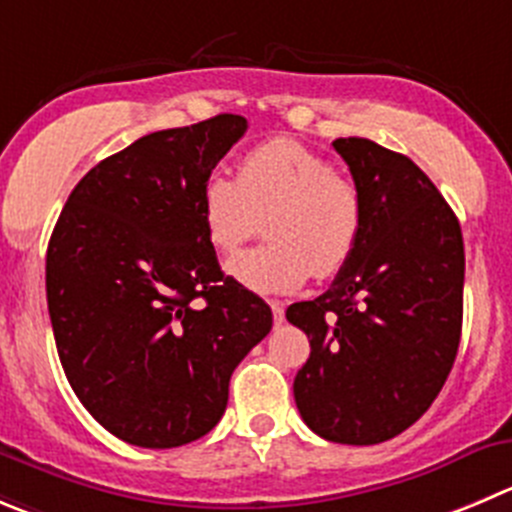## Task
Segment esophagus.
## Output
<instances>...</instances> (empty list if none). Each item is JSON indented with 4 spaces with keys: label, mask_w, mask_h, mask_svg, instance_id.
<instances>
[{
    "label": "esophagus",
    "mask_w": 512,
    "mask_h": 512,
    "mask_svg": "<svg viewBox=\"0 0 512 512\" xmlns=\"http://www.w3.org/2000/svg\"><path fill=\"white\" fill-rule=\"evenodd\" d=\"M271 311H274V324L281 326L286 321V311L281 301H271Z\"/></svg>",
    "instance_id": "obj_1"
}]
</instances>
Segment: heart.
<instances>
[{"instance_id":"obj_1","label":"heart","mask_w":512,"mask_h":512,"mask_svg":"<svg viewBox=\"0 0 512 512\" xmlns=\"http://www.w3.org/2000/svg\"><path fill=\"white\" fill-rule=\"evenodd\" d=\"M269 246L228 261L233 281L261 296L294 294L309 276H337L362 233V198L352 180L304 143L274 138L248 150L238 175L211 170L201 186V221L213 248L233 253L259 228Z\"/></svg>"}]
</instances>
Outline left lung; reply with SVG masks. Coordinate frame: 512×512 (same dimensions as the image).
Returning <instances> with one entry per match:
<instances>
[{
  "instance_id": "8db88e82",
  "label": "left lung",
  "mask_w": 512,
  "mask_h": 512,
  "mask_svg": "<svg viewBox=\"0 0 512 512\" xmlns=\"http://www.w3.org/2000/svg\"><path fill=\"white\" fill-rule=\"evenodd\" d=\"M362 198V233L332 289L286 309L311 354L294 379L301 420L342 445H377L440 394L462 332L457 216L407 155L337 138Z\"/></svg>"
}]
</instances>
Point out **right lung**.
<instances>
[{"instance_id": "1", "label": "right lung", "mask_w": 512, "mask_h": 512, "mask_svg": "<svg viewBox=\"0 0 512 512\" xmlns=\"http://www.w3.org/2000/svg\"><path fill=\"white\" fill-rule=\"evenodd\" d=\"M241 115L143 135L75 186L47 246V306L67 382L120 440L180 447L218 425L233 369L271 332L264 299L223 276L201 186Z\"/></svg>"}]
</instances>
